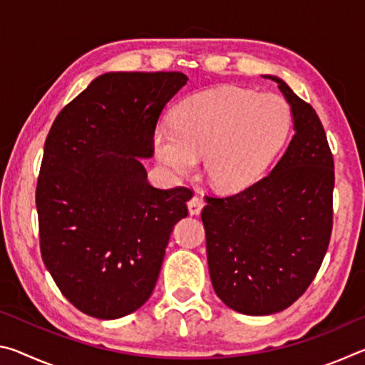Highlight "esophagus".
I'll return each mask as SVG.
<instances>
[{"label":"esophagus","mask_w":365,"mask_h":365,"mask_svg":"<svg viewBox=\"0 0 365 365\" xmlns=\"http://www.w3.org/2000/svg\"><path fill=\"white\" fill-rule=\"evenodd\" d=\"M205 207V201H202L201 196H193L191 200L188 201V212L191 215H197L201 212V209Z\"/></svg>","instance_id":"1"}]
</instances>
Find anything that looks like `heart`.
Wrapping results in <instances>:
<instances>
[{
	"label": "heart",
	"instance_id": "heart-1",
	"mask_svg": "<svg viewBox=\"0 0 365 365\" xmlns=\"http://www.w3.org/2000/svg\"><path fill=\"white\" fill-rule=\"evenodd\" d=\"M292 113L282 96L235 85L196 91L153 132V153L183 177L196 169L215 190L240 191L261 178L287 143Z\"/></svg>",
	"mask_w": 365,
	"mask_h": 365
}]
</instances>
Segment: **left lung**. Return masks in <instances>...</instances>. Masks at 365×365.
Instances as JSON below:
<instances>
[{"label":"left lung","instance_id":"8db88e82","mask_svg":"<svg viewBox=\"0 0 365 365\" xmlns=\"http://www.w3.org/2000/svg\"><path fill=\"white\" fill-rule=\"evenodd\" d=\"M294 135L267 177L227 197H206L209 275L233 311L270 316L299 298L329 248L333 158L316 110L275 76Z\"/></svg>","mask_w":365,"mask_h":365}]
</instances>
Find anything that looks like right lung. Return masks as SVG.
Returning a JSON list of instances; mask_svg holds the SVG:
<instances>
[{"mask_svg": "<svg viewBox=\"0 0 365 365\" xmlns=\"http://www.w3.org/2000/svg\"><path fill=\"white\" fill-rule=\"evenodd\" d=\"M188 77L108 72L61 110L36 185L40 250L69 302L91 317L128 316L150 299L188 188L160 190L153 156L159 115Z\"/></svg>", "mask_w": 365, "mask_h": 365, "instance_id": "right-lung-1", "label": "right lung"}]
</instances>
